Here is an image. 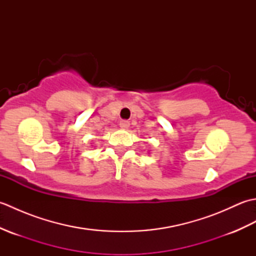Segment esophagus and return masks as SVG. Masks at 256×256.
<instances>
[{
  "mask_svg": "<svg viewBox=\"0 0 256 256\" xmlns=\"http://www.w3.org/2000/svg\"><path fill=\"white\" fill-rule=\"evenodd\" d=\"M120 126L122 128H128L130 126V122L128 120H122V121H120Z\"/></svg>",
  "mask_w": 256,
  "mask_h": 256,
  "instance_id": "obj_1",
  "label": "esophagus"
}]
</instances>
